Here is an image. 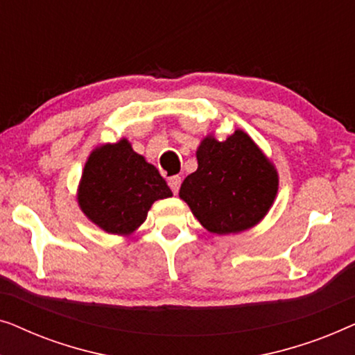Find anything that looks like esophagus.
Listing matches in <instances>:
<instances>
[{"label": "esophagus", "mask_w": 355, "mask_h": 355, "mask_svg": "<svg viewBox=\"0 0 355 355\" xmlns=\"http://www.w3.org/2000/svg\"><path fill=\"white\" fill-rule=\"evenodd\" d=\"M168 184H169V187H171V191H173L174 196H176V193L179 192V187H181V178H179V176L169 178Z\"/></svg>", "instance_id": "esophagus-1"}]
</instances>
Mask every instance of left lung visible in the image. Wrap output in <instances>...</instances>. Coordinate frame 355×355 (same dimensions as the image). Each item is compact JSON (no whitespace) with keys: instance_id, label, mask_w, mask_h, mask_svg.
Masks as SVG:
<instances>
[{"instance_id":"8db88e82","label":"left lung","mask_w":355,"mask_h":355,"mask_svg":"<svg viewBox=\"0 0 355 355\" xmlns=\"http://www.w3.org/2000/svg\"><path fill=\"white\" fill-rule=\"evenodd\" d=\"M197 171L184 179L179 197L213 234H237L259 225L273 205L279 176L249 134L236 129L225 140L210 134L197 148Z\"/></svg>"}]
</instances>
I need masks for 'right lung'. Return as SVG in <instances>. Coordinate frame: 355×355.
<instances>
[{
    "mask_svg": "<svg viewBox=\"0 0 355 355\" xmlns=\"http://www.w3.org/2000/svg\"><path fill=\"white\" fill-rule=\"evenodd\" d=\"M173 192L158 169L135 153L128 139L92 150L77 189V203L108 234L130 236L147 220L153 202Z\"/></svg>",
    "mask_w": 355,
    "mask_h": 355,
    "instance_id": "obj_1",
    "label": "right lung"
}]
</instances>
